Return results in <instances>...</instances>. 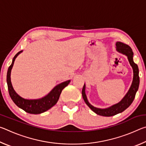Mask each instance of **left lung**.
<instances>
[{"instance_id":"1","label":"left lung","mask_w":146,"mask_h":146,"mask_svg":"<svg viewBox=\"0 0 146 146\" xmlns=\"http://www.w3.org/2000/svg\"><path fill=\"white\" fill-rule=\"evenodd\" d=\"M116 48H117L116 49H117L118 52L127 56L130 65L131 66L133 70V78L132 84L128 92L125 95V97L122 98V100L120 102L116 104L111 106L110 108L106 109H100L94 107L93 106L91 105L88 102L85 92V84L84 85L82 91V95L84 100L86 104L88 106V107L93 112H95L96 114L100 116H104V117H111V116H114L115 115L118 114V113H122L123 111L126 110L131 104L133 101L134 100L136 93H137V91L138 90V87H139L140 78L139 75H138L139 71H138L137 64H136L134 62V61H133V52L132 51V49L129 46L127 45V44H123L121 42H117V43H116Z\"/></svg>"}]
</instances>
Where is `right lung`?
I'll return each mask as SVG.
<instances>
[{
    "label": "right lung",
    "instance_id": "add662e5",
    "mask_svg": "<svg viewBox=\"0 0 146 146\" xmlns=\"http://www.w3.org/2000/svg\"><path fill=\"white\" fill-rule=\"evenodd\" d=\"M22 51H19L15 55L13 60H12V63L9 67L8 72H7V84H8L9 96H10L12 100L13 101V102L19 108H21L26 112L30 113V114H40V113L48 111L56 104L59 99V97H60L62 91L70 84L71 80H69L59 84L50 91V93H49L45 97L39 98V99L29 100L21 97L14 90L11 84L10 76L11 69L13 68L15 60L17 56L22 53Z\"/></svg>",
    "mask_w": 146,
    "mask_h": 146
}]
</instances>
